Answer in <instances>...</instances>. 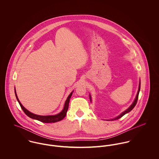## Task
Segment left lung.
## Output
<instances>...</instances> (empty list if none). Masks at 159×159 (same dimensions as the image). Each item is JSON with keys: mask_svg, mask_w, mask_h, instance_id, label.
Returning <instances> with one entry per match:
<instances>
[{"mask_svg": "<svg viewBox=\"0 0 159 159\" xmlns=\"http://www.w3.org/2000/svg\"><path fill=\"white\" fill-rule=\"evenodd\" d=\"M140 85H141V81H139V88H138V92H137V94H136V97H135V100H134V102H133V103L131 105V106L127 109V110H126L125 111H124L123 113H122L120 114V115H119L118 116H117L116 117H115V118H114V119H110L111 120H117V119H120V117H122L124 115H125V114L128 113H129L130 111H131L133 109H134V108L135 107V105H136V103H137V101H138V95H139V91H140ZM89 98H90V100H91V95H89Z\"/></svg>", "mask_w": 159, "mask_h": 159, "instance_id": "8db88e82", "label": "left lung"}]
</instances>
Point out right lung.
<instances>
[{
  "instance_id": "1",
  "label": "right lung",
  "mask_w": 159,
  "mask_h": 159,
  "mask_svg": "<svg viewBox=\"0 0 159 159\" xmlns=\"http://www.w3.org/2000/svg\"><path fill=\"white\" fill-rule=\"evenodd\" d=\"M73 91H72L70 95H68L66 102H65V104H64V108L62 110V111L59 113L57 114H56V115H51V116H40V115H37V114H35L32 113L31 112L27 110H26L23 105L21 103V102H20L18 98V96H17V94H16V90L15 89V95H16V99L20 104V105L21 106V108H22V110H23V111L24 112V113L27 116H29V117L32 118V119H36V120H38L40 122H45V123H52V122H58V121H60L61 120H62L66 116V114L67 112V110H68V105H69V102H70V98H71V95H72V93H73Z\"/></svg>"
}]
</instances>
